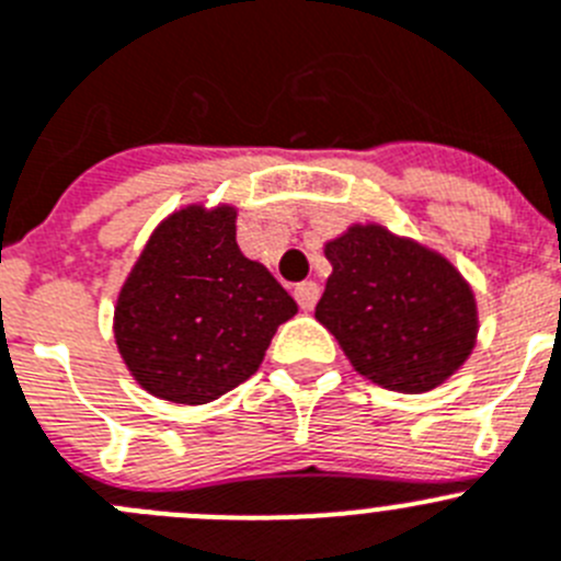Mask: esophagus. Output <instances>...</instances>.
Segmentation results:
<instances>
[{"instance_id":"obj_1","label":"esophagus","mask_w":561,"mask_h":561,"mask_svg":"<svg viewBox=\"0 0 561 561\" xmlns=\"http://www.w3.org/2000/svg\"><path fill=\"white\" fill-rule=\"evenodd\" d=\"M295 300L300 302L302 311H314L317 300H320V286L314 280H302L295 286Z\"/></svg>"}]
</instances>
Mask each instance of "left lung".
<instances>
[{"label": "left lung", "instance_id": "left-lung-1", "mask_svg": "<svg viewBox=\"0 0 561 561\" xmlns=\"http://www.w3.org/2000/svg\"><path fill=\"white\" fill-rule=\"evenodd\" d=\"M333 272L314 317L358 375L394 392L439 387L479 336L476 295L445 255L383 225H353L325 244Z\"/></svg>", "mask_w": 561, "mask_h": 561}]
</instances>
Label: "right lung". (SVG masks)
<instances>
[{"mask_svg": "<svg viewBox=\"0 0 561 561\" xmlns=\"http://www.w3.org/2000/svg\"><path fill=\"white\" fill-rule=\"evenodd\" d=\"M297 302L236 244L233 205H186L163 219L133 264L113 311L127 369L156 398H222L264 362Z\"/></svg>", "mask_w": 561, "mask_h": 561, "instance_id": "1", "label": "right lung"}]
</instances>
